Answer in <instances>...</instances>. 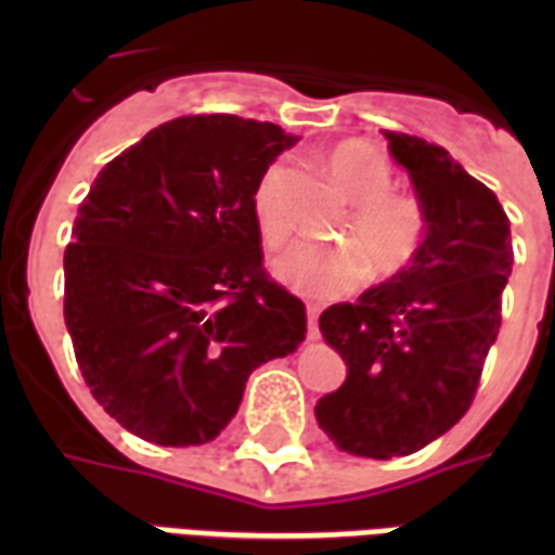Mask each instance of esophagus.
I'll return each instance as SVG.
<instances>
[{"instance_id":"34e87169","label":"esophagus","mask_w":555,"mask_h":555,"mask_svg":"<svg viewBox=\"0 0 555 555\" xmlns=\"http://www.w3.org/2000/svg\"><path fill=\"white\" fill-rule=\"evenodd\" d=\"M317 317H320V308L308 305V339H320V325H317Z\"/></svg>"}]
</instances>
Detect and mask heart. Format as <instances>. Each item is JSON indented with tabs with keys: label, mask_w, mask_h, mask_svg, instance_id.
I'll return each instance as SVG.
<instances>
[{
	"label": "heart",
	"mask_w": 555,
	"mask_h": 555,
	"mask_svg": "<svg viewBox=\"0 0 555 555\" xmlns=\"http://www.w3.org/2000/svg\"><path fill=\"white\" fill-rule=\"evenodd\" d=\"M325 172L334 190L351 204L346 233L358 244L294 242L279 253L270 270L296 294L331 299L354 291L365 276V261L379 276L409 268L426 242V212L412 195L391 190V164L365 141H343L325 152ZM285 167H270L253 192V216L261 242L276 247L291 233L282 204Z\"/></svg>",
	"instance_id": "heart-1"
}]
</instances>
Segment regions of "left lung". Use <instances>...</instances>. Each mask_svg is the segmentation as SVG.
Masks as SVG:
<instances>
[{"instance_id":"8db88e82","label":"left lung","mask_w":555,"mask_h":555,"mask_svg":"<svg viewBox=\"0 0 555 555\" xmlns=\"http://www.w3.org/2000/svg\"><path fill=\"white\" fill-rule=\"evenodd\" d=\"M383 134L426 212V242L388 282L322 311V337L348 374L313 409L343 452L377 461L412 455L464 417L513 270L509 218L495 192L443 146Z\"/></svg>"}]
</instances>
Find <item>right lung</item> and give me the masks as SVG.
Returning a JSON list of instances; mask_svg holds the SVG:
<instances>
[{
  "instance_id": "right-lung-1",
  "label": "right lung",
  "mask_w": 555,
  "mask_h": 555,
  "mask_svg": "<svg viewBox=\"0 0 555 555\" xmlns=\"http://www.w3.org/2000/svg\"><path fill=\"white\" fill-rule=\"evenodd\" d=\"M294 134L178 117L108 160L65 247V328L91 395L158 447L218 438L244 383L305 339V305L268 279L253 192Z\"/></svg>"
}]
</instances>
